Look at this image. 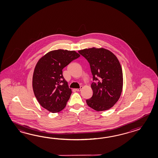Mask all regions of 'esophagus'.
<instances>
[{"label": "esophagus", "instance_id": "obj_1", "mask_svg": "<svg viewBox=\"0 0 158 158\" xmlns=\"http://www.w3.org/2000/svg\"><path fill=\"white\" fill-rule=\"evenodd\" d=\"M82 88H83V86H81L80 89H76V90L77 91H80L81 90V89H82Z\"/></svg>", "mask_w": 158, "mask_h": 158}]
</instances>
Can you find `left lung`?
<instances>
[{
	"mask_svg": "<svg viewBox=\"0 0 158 158\" xmlns=\"http://www.w3.org/2000/svg\"><path fill=\"white\" fill-rule=\"evenodd\" d=\"M89 63L93 80L91 87L93 95L86 100L90 107L103 111L112 107L121 96L123 75L117 57L103 48L92 47L78 51Z\"/></svg>",
	"mask_w": 158,
	"mask_h": 158,
	"instance_id": "obj_1",
	"label": "left lung"
}]
</instances>
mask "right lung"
<instances>
[{"label": "right lung", "instance_id": "obj_1", "mask_svg": "<svg viewBox=\"0 0 158 158\" xmlns=\"http://www.w3.org/2000/svg\"><path fill=\"white\" fill-rule=\"evenodd\" d=\"M80 56L75 51L56 50L45 54L37 62L33 76V89L42 107L52 113L63 110L72 90L63 76V69Z\"/></svg>", "mask_w": 158, "mask_h": 158}]
</instances>
